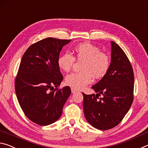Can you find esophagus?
Wrapping results in <instances>:
<instances>
[{
	"instance_id": "1",
	"label": "esophagus",
	"mask_w": 148,
	"mask_h": 148,
	"mask_svg": "<svg viewBox=\"0 0 148 148\" xmlns=\"http://www.w3.org/2000/svg\"><path fill=\"white\" fill-rule=\"evenodd\" d=\"M71 92L72 93H75V92H78V90H76V89H74V88H71Z\"/></svg>"
}]
</instances>
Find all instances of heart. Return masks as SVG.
Wrapping results in <instances>:
<instances>
[{
  "instance_id": "heart-1",
  "label": "heart",
  "mask_w": 148,
  "mask_h": 148,
  "mask_svg": "<svg viewBox=\"0 0 148 148\" xmlns=\"http://www.w3.org/2000/svg\"><path fill=\"white\" fill-rule=\"evenodd\" d=\"M74 57L69 53H64L58 60L60 69L65 72L71 69L76 60L83 62L81 66L82 71L73 73L65 78V83L71 88L80 90L90 84L92 77L100 79L106 75L110 65L108 56L100 52V49L90 43L84 42L77 45L73 48Z\"/></svg>"
}]
</instances>
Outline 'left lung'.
Listing matches in <instances>:
<instances>
[{
  "label": "left lung",
  "mask_w": 148,
  "mask_h": 148,
  "mask_svg": "<svg viewBox=\"0 0 148 148\" xmlns=\"http://www.w3.org/2000/svg\"><path fill=\"white\" fill-rule=\"evenodd\" d=\"M110 68L105 76L92 86L96 94L83 95L87 121L97 129L106 130L118 125L133 101L134 77L129 58L119 46L111 41ZM101 94L103 97L99 98Z\"/></svg>",
  "instance_id": "8db88e82"
}]
</instances>
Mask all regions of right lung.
Instances as JSON below:
<instances>
[{"label": "right lung", "mask_w": 148, "mask_h": 148, "mask_svg": "<svg viewBox=\"0 0 148 148\" xmlns=\"http://www.w3.org/2000/svg\"><path fill=\"white\" fill-rule=\"evenodd\" d=\"M70 41L45 38L30 46L21 59L15 80L16 96L27 117L36 124L56 121L71 94L68 86L57 88L63 80L58 60Z\"/></svg>", "instance_id": "obj_1"}]
</instances>
